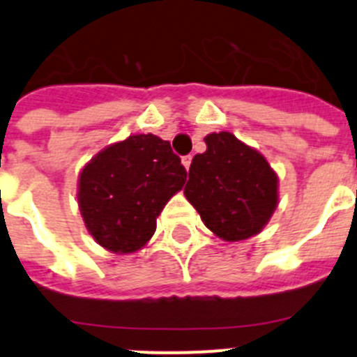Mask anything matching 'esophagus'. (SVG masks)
I'll list each match as a JSON object with an SVG mask.
<instances>
[{"label": "esophagus", "instance_id": "34e87169", "mask_svg": "<svg viewBox=\"0 0 357 357\" xmlns=\"http://www.w3.org/2000/svg\"><path fill=\"white\" fill-rule=\"evenodd\" d=\"M191 160H193V157H191V155L182 157V164H184L185 169H189V166H191Z\"/></svg>", "mask_w": 357, "mask_h": 357}]
</instances>
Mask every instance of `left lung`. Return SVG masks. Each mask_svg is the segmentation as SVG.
Masks as SVG:
<instances>
[{"label":"left lung","mask_w":357,"mask_h":357,"mask_svg":"<svg viewBox=\"0 0 357 357\" xmlns=\"http://www.w3.org/2000/svg\"><path fill=\"white\" fill-rule=\"evenodd\" d=\"M193 157L184 195L218 238L241 241L259 234L279 204V178L259 151L230 132L206 135Z\"/></svg>","instance_id":"1"}]
</instances>
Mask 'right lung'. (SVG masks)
<instances>
[{
	"mask_svg": "<svg viewBox=\"0 0 357 357\" xmlns=\"http://www.w3.org/2000/svg\"><path fill=\"white\" fill-rule=\"evenodd\" d=\"M185 175L181 157L153 134L130 135L103 148L78 176V207L89 234L114 254L143 248Z\"/></svg>",
	"mask_w": 357,
	"mask_h": 357,
	"instance_id": "obj_1",
	"label": "right lung"
}]
</instances>
